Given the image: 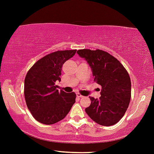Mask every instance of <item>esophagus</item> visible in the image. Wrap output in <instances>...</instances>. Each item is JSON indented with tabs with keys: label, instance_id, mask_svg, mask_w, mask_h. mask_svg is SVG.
I'll list each match as a JSON object with an SVG mask.
<instances>
[{
	"label": "esophagus",
	"instance_id": "1",
	"mask_svg": "<svg viewBox=\"0 0 154 154\" xmlns=\"http://www.w3.org/2000/svg\"><path fill=\"white\" fill-rule=\"evenodd\" d=\"M77 97H78V98H82V97H83V96L81 95L80 94H77Z\"/></svg>",
	"mask_w": 154,
	"mask_h": 154
}]
</instances>
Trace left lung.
Masks as SVG:
<instances>
[{"label":"left lung","instance_id":"obj_1","mask_svg":"<svg viewBox=\"0 0 154 154\" xmlns=\"http://www.w3.org/2000/svg\"><path fill=\"white\" fill-rule=\"evenodd\" d=\"M77 54L90 66L94 81L102 86L99 99L91 97L85 112L98 124L104 126L117 124L126 112L131 99V80L124 66L103 50L88 49Z\"/></svg>","mask_w":154,"mask_h":154}]
</instances>
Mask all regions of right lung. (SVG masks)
Masks as SVG:
<instances>
[{"mask_svg": "<svg viewBox=\"0 0 154 154\" xmlns=\"http://www.w3.org/2000/svg\"><path fill=\"white\" fill-rule=\"evenodd\" d=\"M77 50L52 52L39 59L26 74L24 82L25 99L33 117L44 124L61 121L75 103L74 92L59 91L55 85L60 81L61 68Z\"/></svg>", "mask_w": 154, "mask_h": 154, "instance_id": "right-lung-1", "label": "right lung"}]
</instances>
